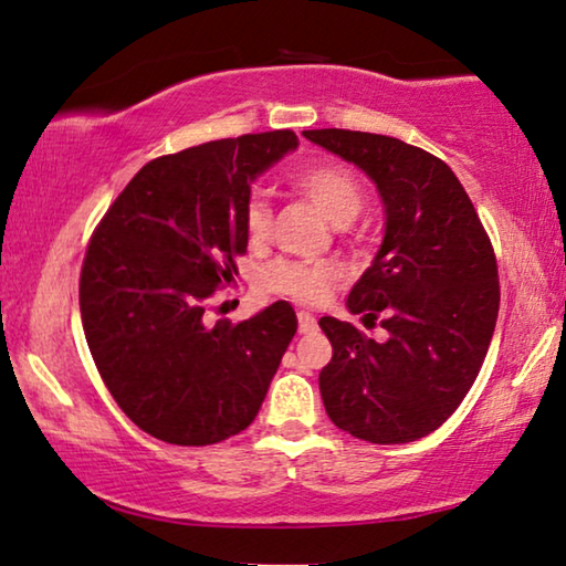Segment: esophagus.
<instances>
[{
	"instance_id": "esophagus-1",
	"label": "esophagus",
	"mask_w": 566,
	"mask_h": 566,
	"mask_svg": "<svg viewBox=\"0 0 566 566\" xmlns=\"http://www.w3.org/2000/svg\"><path fill=\"white\" fill-rule=\"evenodd\" d=\"M297 319H300V333L302 335H307V333H312L317 327L315 315H310V312H305V310L297 312Z\"/></svg>"
}]
</instances>
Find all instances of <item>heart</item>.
<instances>
[{
    "instance_id": "1",
    "label": "heart",
    "mask_w": 566,
    "mask_h": 566,
    "mask_svg": "<svg viewBox=\"0 0 566 566\" xmlns=\"http://www.w3.org/2000/svg\"><path fill=\"white\" fill-rule=\"evenodd\" d=\"M292 185L310 202L323 210V216L335 226L350 223L364 206V192L356 177L337 165H305L292 175ZM247 233L251 241L264 239L272 221V210L264 192H254L247 202ZM337 280V269L327 261H290L280 259L261 269L259 286L264 292L284 294L305 305H317L331 294Z\"/></svg>"
}]
</instances>
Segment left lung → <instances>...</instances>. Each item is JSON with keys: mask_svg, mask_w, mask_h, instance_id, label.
I'll return each instance as SVG.
<instances>
[{"mask_svg": "<svg viewBox=\"0 0 566 566\" xmlns=\"http://www.w3.org/2000/svg\"><path fill=\"white\" fill-rule=\"evenodd\" d=\"M356 165L384 202V239L348 310L389 337L323 317L333 360L319 370L327 417L374 444L415 442L465 399L499 319V266L465 188L442 159L384 134L302 132Z\"/></svg>", "mask_w": 566, "mask_h": 566, "instance_id": "obj_1", "label": "left lung"}]
</instances>
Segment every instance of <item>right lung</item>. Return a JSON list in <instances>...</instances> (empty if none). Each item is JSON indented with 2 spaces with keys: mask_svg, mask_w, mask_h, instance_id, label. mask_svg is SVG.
<instances>
[{
  "mask_svg": "<svg viewBox=\"0 0 566 566\" xmlns=\"http://www.w3.org/2000/svg\"><path fill=\"white\" fill-rule=\"evenodd\" d=\"M294 132L243 134L151 159L106 210L81 272V319L114 401L157 440H229L259 415L297 333L290 302L239 325L206 300L247 251L251 185L297 149Z\"/></svg>",
  "mask_w": 566,
  "mask_h": 566,
  "instance_id": "obj_1",
  "label": "right lung"
}]
</instances>
